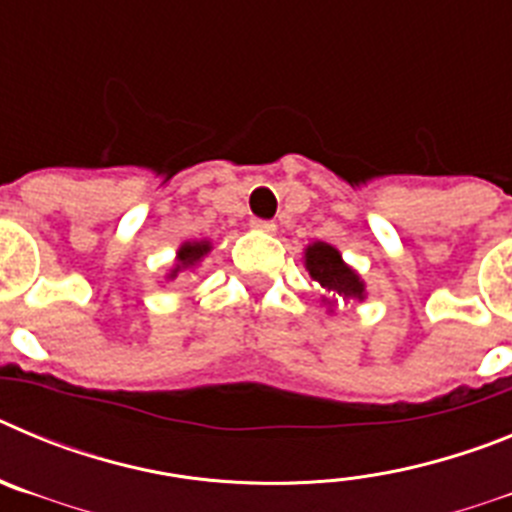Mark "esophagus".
Listing matches in <instances>:
<instances>
[{
    "mask_svg": "<svg viewBox=\"0 0 512 512\" xmlns=\"http://www.w3.org/2000/svg\"><path fill=\"white\" fill-rule=\"evenodd\" d=\"M251 228L261 230V233H274V230H277V225H274V220H261V217H253Z\"/></svg>",
    "mask_w": 512,
    "mask_h": 512,
    "instance_id": "1",
    "label": "esophagus"
}]
</instances>
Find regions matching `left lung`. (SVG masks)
I'll return each instance as SVG.
<instances>
[{
	"label": "left lung",
	"instance_id": "8db88e82",
	"mask_svg": "<svg viewBox=\"0 0 512 512\" xmlns=\"http://www.w3.org/2000/svg\"><path fill=\"white\" fill-rule=\"evenodd\" d=\"M305 266L310 271V277L320 284L323 289L341 297H364V284L359 282L354 269H348L343 264L341 253L328 243H312L305 251Z\"/></svg>",
	"mask_w": 512,
	"mask_h": 512
}]
</instances>
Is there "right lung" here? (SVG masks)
<instances>
[{"instance_id": "add662e5", "label": "right lung", "mask_w": 512, "mask_h": 512, "mask_svg": "<svg viewBox=\"0 0 512 512\" xmlns=\"http://www.w3.org/2000/svg\"><path fill=\"white\" fill-rule=\"evenodd\" d=\"M207 251H210V243H207V241L187 243V246H184L182 251H179V266H176V269L171 271V277H176V271L189 269V266L197 264V261H200Z\"/></svg>"}]
</instances>
